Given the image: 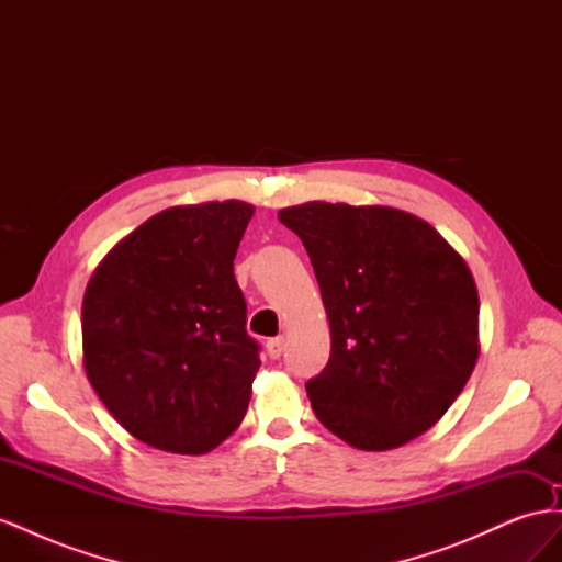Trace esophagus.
<instances>
[{"instance_id": "obj_1", "label": "esophagus", "mask_w": 562, "mask_h": 562, "mask_svg": "<svg viewBox=\"0 0 562 562\" xmlns=\"http://www.w3.org/2000/svg\"><path fill=\"white\" fill-rule=\"evenodd\" d=\"M281 351H283V337L267 339V356H269V359H279Z\"/></svg>"}]
</instances>
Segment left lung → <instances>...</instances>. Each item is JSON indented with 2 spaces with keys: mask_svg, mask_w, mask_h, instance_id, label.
<instances>
[{
  "mask_svg": "<svg viewBox=\"0 0 562 562\" xmlns=\"http://www.w3.org/2000/svg\"><path fill=\"white\" fill-rule=\"evenodd\" d=\"M310 252L330 359L307 382L316 417L356 450L429 431L479 361V288L427 220L391 206L307 201L279 211Z\"/></svg>",
  "mask_w": 562,
  "mask_h": 562,
  "instance_id": "left-lung-1",
  "label": "left lung"
}]
</instances>
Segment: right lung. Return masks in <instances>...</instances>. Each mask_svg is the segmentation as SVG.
I'll list each match as a JSON object with an SVG mask.
<instances>
[{
	"label": "right lung",
	"mask_w": 562,
	"mask_h": 562,
	"mask_svg": "<svg viewBox=\"0 0 562 562\" xmlns=\"http://www.w3.org/2000/svg\"><path fill=\"white\" fill-rule=\"evenodd\" d=\"M252 213L239 199L166 209L124 236L87 283L83 370L145 446L211 452L248 411L260 356L234 258Z\"/></svg>",
	"instance_id": "add662e5"
}]
</instances>
